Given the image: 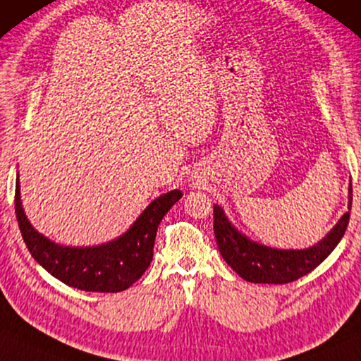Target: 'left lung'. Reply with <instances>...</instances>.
<instances>
[{
    "label": "left lung",
    "instance_id": "1",
    "mask_svg": "<svg viewBox=\"0 0 361 361\" xmlns=\"http://www.w3.org/2000/svg\"><path fill=\"white\" fill-rule=\"evenodd\" d=\"M348 191V211L321 242L304 250H278L250 240L231 224L222 207L214 204V235L222 258L238 276L250 283L284 284L307 275L331 255L347 231L352 185Z\"/></svg>",
    "mask_w": 361,
    "mask_h": 361
}]
</instances>
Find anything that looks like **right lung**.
I'll return each mask as SVG.
<instances>
[{
    "label": "right lung",
    "mask_w": 361,
    "mask_h": 361,
    "mask_svg": "<svg viewBox=\"0 0 361 361\" xmlns=\"http://www.w3.org/2000/svg\"><path fill=\"white\" fill-rule=\"evenodd\" d=\"M181 196L180 190L159 196L128 232L113 242L96 247L59 245L35 231L24 214L19 180L14 209L27 250L50 275L81 291L119 293L132 286L149 268L160 221Z\"/></svg>",
    "instance_id": "right-lung-1"
}]
</instances>
